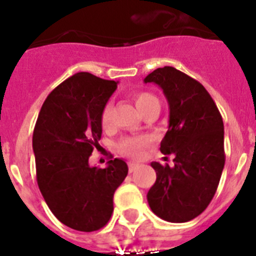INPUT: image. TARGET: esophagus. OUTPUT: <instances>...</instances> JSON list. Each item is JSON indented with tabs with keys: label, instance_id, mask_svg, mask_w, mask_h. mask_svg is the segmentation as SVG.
Segmentation results:
<instances>
[{
	"label": "esophagus",
	"instance_id": "obj_1",
	"mask_svg": "<svg viewBox=\"0 0 256 256\" xmlns=\"http://www.w3.org/2000/svg\"><path fill=\"white\" fill-rule=\"evenodd\" d=\"M137 168H138V164H137V162H128V169H130V173H133V172H134Z\"/></svg>",
	"mask_w": 256,
	"mask_h": 256
}]
</instances>
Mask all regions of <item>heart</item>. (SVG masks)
<instances>
[{
	"mask_svg": "<svg viewBox=\"0 0 256 256\" xmlns=\"http://www.w3.org/2000/svg\"><path fill=\"white\" fill-rule=\"evenodd\" d=\"M133 100H134L136 106L138 108L140 112H144V110H148L150 106L155 105V104H159L158 98L154 96L150 92H136L133 94ZM112 104H106L104 106L102 112H101V123L102 126H108L110 123V119H112ZM148 138H140V137H130V138H126L120 142L119 148L120 151L126 155L130 156H141L144 152V146L148 144Z\"/></svg>",
	"mask_w": 256,
	"mask_h": 256,
	"instance_id": "obj_1",
	"label": "heart"
}]
</instances>
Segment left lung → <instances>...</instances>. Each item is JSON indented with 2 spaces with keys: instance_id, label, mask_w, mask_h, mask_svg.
Here are the masks:
<instances>
[{
  "instance_id": "obj_1",
  "label": "left lung",
  "mask_w": 256,
  "mask_h": 256,
  "mask_svg": "<svg viewBox=\"0 0 256 256\" xmlns=\"http://www.w3.org/2000/svg\"><path fill=\"white\" fill-rule=\"evenodd\" d=\"M144 83H155L169 105V126L160 144L174 165L151 162L156 180L148 192L159 218L183 223L204 212L216 195L224 168V126L205 87L173 66L158 68Z\"/></svg>"
}]
</instances>
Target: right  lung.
I'll list each match as a JSON object with an SVG mask.
<instances>
[{
    "label": "right lung",
    "mask_w": 256,
    "mask_h": 256,
    "mask_svg": "<svg viewBox=\"0 0 256 256\" xmlns=\"http://www.w3.org/2000/svg\"><path fill=\"white\" fill-rule=\"evenodd\" d=\"M118 82L80 72L47 96L33 132L40 191L52 214L82 232L102 228L114 210L112 198L128 174L124 160L106 168L88 159L102 134L101 112Z\"/></svg>",
    "instance_id": "1"
}]
</instances>
